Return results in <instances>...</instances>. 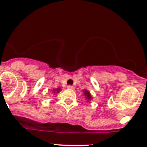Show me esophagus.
I'll return each mask as SVG.
<instances>
[{
  "mask_svg": "<svg viewBox=\"0 0 147 147\" xmlns=\"http://www.w3.org/2000/svg\"><path fill=\"white\" fill-rule=\"evenodd\" d=\"M67 88L68 89H71V90H74V89H75V87H74V86H72V85H68Z\"/></svg>",
  "mask_w": 147,
  "mask_h": 147,
  "instance_id": "34e87169",
  "label": "esophagus"
}]
</instances>
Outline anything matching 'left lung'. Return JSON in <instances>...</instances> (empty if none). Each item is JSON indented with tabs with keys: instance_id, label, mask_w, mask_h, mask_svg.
<instances>
[{
	"instance_id": "obj_1",
	"label": "left lung",
	"mask_w": 147,
	"mask_h": 147,
	"mask_svg": "<svg viewBox=\"0 0 147 147\" xmlns=\"http://www.w3.org/2000/svg\"><path fill=\"white\" fill-rule=\"evenodd\" d=\"M83 94L84 96V98L85 100H87V101H90L91 100H92V94H90V92L87 90H83Z\"/></svg>"
}]
</instances>
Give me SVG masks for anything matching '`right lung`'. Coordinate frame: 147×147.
<instances>
[{"instance_id":"obj_1","label":"right lung","mask_w":147,"mask_h":147,"mask_svg":"<svg viewBox=\"0 0 147 147\" xmlns=\"http://www.w3.org/2000/svg\"><path fill=\"white\" fill-rule=\"evenodd\" d=\"M61 90V89L60 88H57V89H53V91H52V92L54 93V94H57V93H59L60 92V91Z\"/></svg>"}]
</instances>
